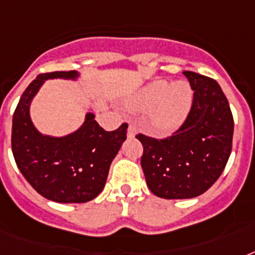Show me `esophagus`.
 <instances>
[{"instance_id":"34e87169","label":"esophagus","mask_w":255,"mask_h":255,"mask_svg":"<svg viewBox=\"0 0 255 255\" xmlns=\"http://www.w3.org/2000/svg\"><path fill=\"white\" fill-rule=\"evenodd\" d=\"M135 133H136L135 123H133V122H129V123H128V132H127L128 137H133Z\"/></svg>"}]
</instances>
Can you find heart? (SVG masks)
Instances as JSON below:
<instances>
[{"mask_svg":"<svg viewBox=\"0 0 255 255\" xmlns=\"http://www.w3.org/2000/svg\"><path fill=\"white\" fill-rule=\"evenodd\" d=\"M193 99V92L186 82L169 83L155 81L141 88L132 99L137 110L153 108V123L160 131H172L185 122Z\"/></svg>","mask_w":255,"mask_h":255,"instance_id":"1","label":"heart"}]
</instances>
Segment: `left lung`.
<instances>
[{
	"mask_svg": "<svg viewBox=\"0 0 255 255\" xmlns=\"http://www.w3.org/2000/svg\"><path fill=\"white\" fill-rule=\"evenodd\" d=\"M184 75L193 102L181 127L164 139L136 135L144 148L141 168L148 188L168 200L197 197L209 189L225 169L233 141V115L220 85L193 71Z\"/></svg>",
	"mask_w": 255,
	"mask_h": 255,
	"instance_id": "8db88e82",
	"label": "left lung"
}]
</instances>
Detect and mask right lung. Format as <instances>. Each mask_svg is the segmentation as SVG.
<instances>
[{"mask_svg": "<svg viewBox=\"0 0 255 255\" xmlns=\"http://www.w3.org/2000/svg\"><path fill=\"white\" fill-rule=\"evenodd\" d=\"M77 79V71L38 75L13 115L11 151L18 169L38 193L62 204L91 201L103 190L112 160L127 139L128 124L104 131L87 114L83 126L63 137L42 135L30 119V103L46 79Z\"/></svg>", "mask_w": 255, "mask_h": 255, "instance_id": "right-lung-1", "label": "right lung"}]
</instances>
